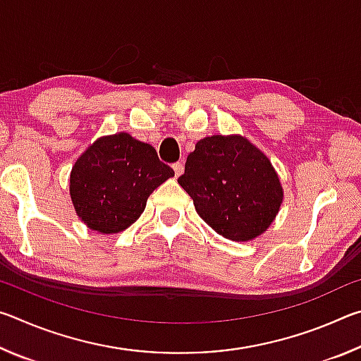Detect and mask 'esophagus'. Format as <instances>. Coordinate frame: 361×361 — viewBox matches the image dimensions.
Here are the masks:
<instances>
[{
	"instance_id": "obj_1",
	"label": "esophagus",
	"mask_w": 361,
	"mask_h": 361,
	"mask_svg": "<svg viewBox=\"0 0 361 361\" xmlns=\"http://www.w3.org/2000/svg\"><path fill=\"white\" fill-rule=\"evenodd\" d=\"M172 167L175 170V176H180L183 173V170H185V166H183V162H175Z\"/></svg>"
}]
</instances>
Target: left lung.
Masks as SVG:
<instances>
[{"instance_id":"1","label":"left lung","mask_w":361,"mask_h":361,"mask_svg":"<svg viewBox=\"0 0 361 361\" xmlns=\"http://www.w3.org/2000/svg\"><path fill=\"white\" fill-rule=\"evenodd\" d=\"M178 183L191 195L199 216L218 234L237 242L262 234L283 197L269 159L237 135L197 142Z\"/></svg>"}]
</instances>
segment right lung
I'll list each match as a JSON object with an SVG mask.
<instances>
[{
    "label": "right lung",
    "mask_w": 361,
    "mask_h": 361,
    "mask_svg": "<svg viewBox=\"0 0 361 361\" xmlns=\"http://www.w3.org/2000/svg\"><path fill=\"white\" fill-rule=\"evenodd\" d=\"M173 175L151 145L122 132L97 140L78 159L70 194L79 218L90 229L113 234L135 223L149 194Z\"/></svg>",
    "instance_id": "obj_1"
}]
</instances>
